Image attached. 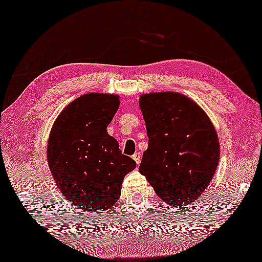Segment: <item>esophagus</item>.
I'll return each mask as SVG.
<instances>
[{"label": "esophagus", "instance_id": "esophagus-1", "mask_svg": "<svg viewBox=\"0 0 262 262\" xmlns=\"http://www.w3.org/2000/svg\"><path fill=\"white\" fill-rule=\"evenodd\" d=\"M141 158H142V156H141L140 152H135V154L133 155V159H134V160L136 161L137 165H139V164L141 163Z\"/></svg>", "mask_w": 262, "mask_h": 262}]
</instances>
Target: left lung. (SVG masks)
I'll list each match as a JSON object with an SVG mask.
<instances>
[{
  "mask_svg": "<svg viewBox=\"0 0 262 262\" xmlns=\"http://www.w3.org/2000/svg\"><path fill=\"white\" fill-rule=\"evenodd\" d=\"M149 137L140 173L169 206L192 204L210 184L220 158L215 128L203 108L182 94L142 95Z\"/></svg>",
  "mask_w": 262,
  "mask_h": 262,
  "instance_id": "1",
  "label": "left lung"
}]
</instances>
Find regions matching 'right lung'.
Segmentation results:
<instances>
[{
  "mask_svg": "<svg viewBox=\"0 0 262 262\" xmlns=\"http://www.w3.org/2000/svg\"><path fill=\"white\" fill-rule=\"evenodd\" d=\"M119 104L118 95L84 94L52 125L47 146L49 168L66 201L82 211L99 213L115 205L123 179L136 167L106 132Z\"/></svg>",
  "mask_w": 262,
  "mask_h": 262,
  "instance_id": "obj_1",
  "label": "right lung"
}]
</instances>
